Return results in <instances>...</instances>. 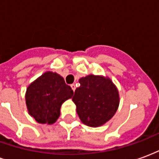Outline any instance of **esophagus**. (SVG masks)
Listing matches in <instances>:
<instances>
[{
  "label": "esophagus",
  "mask_w": 159,
  "mask_h": 159,
  "mask_svg": "<svg viewBox=\"0 0 159 159\" xmlns=\"http://www.w3.org/2000/svg\"><path fill=\"white\" fill-rule=\"evenodd\" d=\"M70 87H71V89H72L73 91H75V90H76V85H75L74 83H73V84H71V85H70Z\"/></svg>",
  "instance_id": "obj_1"
}]
</instances>
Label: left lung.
Masks as SVG:
<instances>
[{
    "mask_svg": "<svg viewBox=\"0 0 159 159\" xmlns=\"http://www.w3.org/2000/svg\"><path fill=\"white\" fill-rule=\"evenodd\" d=\"M72 100L76 112L84 124L98 127L116 113L119 104L117 88L109 78L89 75L79 79Z\"/></svg>",
    "mask_w": 159,
    "mask_h": 159,
    "instance_id": "8db88e82",
    "label": "left lung"
}]
</instances>
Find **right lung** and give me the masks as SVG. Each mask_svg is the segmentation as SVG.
<instances>
[{
  "label": "right lung",
  "instance_id": "add662e5",
  "mask_svg": "<svg viewBox=\"0 0 159 159\" xmlns=\"http://www.w3.org/2000/svg\"><path fill=\"white\" fill-rule=\"evenodd\" d=\"M71 88L57 73L48 71L27 89L26 105L37 123L52 124L59 117L63 102L73 95Z\"/></svg>",
  "mask_w": 159,
  "mask_h": 159
}]
</instances>
